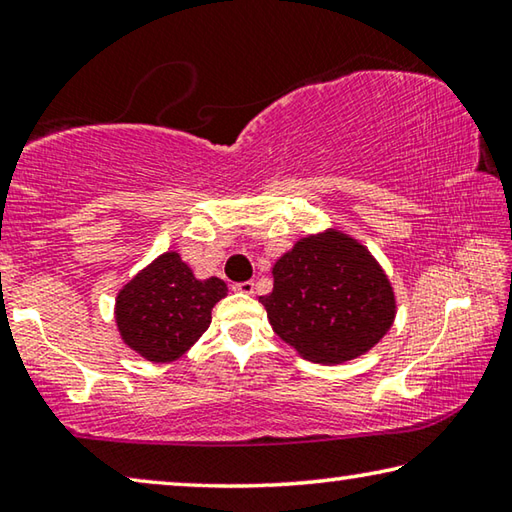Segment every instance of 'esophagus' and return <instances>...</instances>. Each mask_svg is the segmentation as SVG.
<instances>
[{"label":"esophagus","instance_id":"obj_1","mask_svg":"<svg viewBox=\"0 0 512 512\" xmlns=\"http://www.w3.org/2000/svg\"><path fill=\"white\" fill-rule=\"evenodd\" d=\"M232 289L235 291H239V293H253L255 291V282L253 280H246V282H237V284H232Z\"/></svg>","mask_w":512,"mask_h":512}]
</instances>
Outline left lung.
<instances>
[{"label": "left lung", "mask_w": 512, "mask_h": 512, "mask_svg": "<svg viewBox=\"0 0 512 512\" xmlns=\"http://www.w3.org/2000/svg\"><path fill=\"white\" fill-rule=\"evenodd\" d=\"M282 341L314 363H343L377 345L393 325L391 282L366 248L343 232L305 237L273 266L259 298Z\"/></svg>", "instance_id": "8db88e82"}]
</instances>
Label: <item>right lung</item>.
Masks as SVG:
<instances>
[{"instance_id": "right-lung-1", "label": "right lung", "mask_w": 512, "mask_h": 512, "mask_svg": "<svg viewBox=\"0 0 512 512\" xmlns=\"http://www.w3.org/2000/svg\"><path fill=\"white\" fill-rule=\"evenodd\" d=\"M228 287L219 277L196 280L178 253L135 275L117 296V327L128 348L155 363L176 361L212 320V307Z\"/></svg>"}]
</instances>
